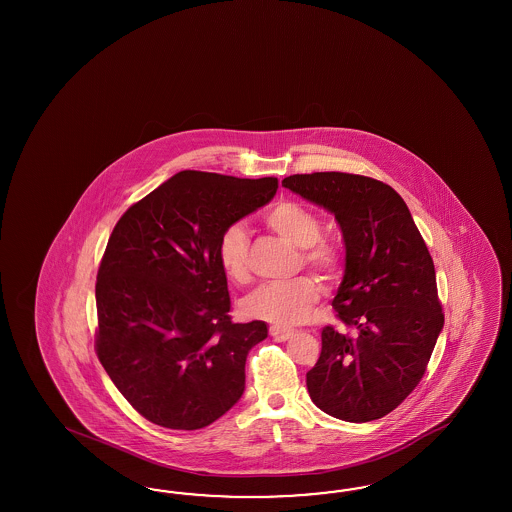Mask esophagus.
<instances>
[{
  "instance_id": "esophagus-1",
  "label": "esophagus",
  "mask_w": 512,
  "mask_h": 512,
  "mask_svg": "<svg viewBox=\"0 0 512 512\" xmlns=\"http://www.w3.org/2000/svg\"><path fill=\"white\" fill-rule=\"evenodd\" d=\"M268 332H270V336H276V338H281V340H287L291 334H293V330L291 328H285V326L272 325L268 328Z\"/></svg>"
}]
</instances>
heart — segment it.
<instances>
[{
  "label": "heart",
  "instance_id": "1",
  "mask_svg": "<svg viewBox=\"0 0 512 512\" xmlns=\"http://www.w3.org/2000/svg\"><path fill=\"white\" fill-rule=\"evenodd\" d=\"M264 225L281 238L302 248V261L321 278L334 281L343 272V251L323 238V219L310 206L298 201H279L264 214ZM217 263L233 283L251 278L249 234L242 223L227 225L216 244ZM321 296V287L311 276L289 281L264 283L242 300V311L251 317L278 326L304 321Z\"/></svg>",
  "mask_w": 512,
  "mask_h": 512
}]
</instances>
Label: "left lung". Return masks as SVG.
<instances>
[{
    "instance_id": "obj_1",
    "label": "left lung",
    "mask_w": 512,
    "mask_h": 512,
    "mask_svg": "<svg viewBox=\"0 0 512 512\" xmlns=\"http://www.w3.org/2000/svg\"><path fill=\"white\" fill-rule=\"evenodd\" d=\"M281 186L330 210L345 240L332 306L353 334L323 328L321 357L306 373L310 398L336 419H381L419 385L445 323L432 255L407 204L381 180L311 172Z\"/></svg>"
}]
</instances>
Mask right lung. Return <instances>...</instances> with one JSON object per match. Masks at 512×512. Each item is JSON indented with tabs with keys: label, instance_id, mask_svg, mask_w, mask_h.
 I'll return each mask as SVG.
<instances>
[{
	"label": "right lung",
	"instance_id": "right-lung-1",
	"mask_svg": "<svg viewBox=\"0 0 512 512\" xmlns=\"http://www.w3.org/2000/svg\"><path fill=\"white\" fill-rule=\"evenodd\" d=\"M278 178L182 171L118 219L97 270L95 353L144 419L199 430L246 385L263 321L233 323L219 233L274 197Z\"/></svg>",
	"mask_w": 512,
	"mask_h": 512
}]
</instances>
